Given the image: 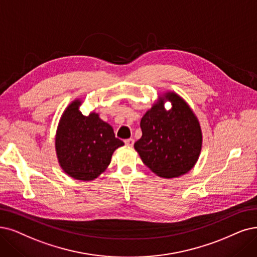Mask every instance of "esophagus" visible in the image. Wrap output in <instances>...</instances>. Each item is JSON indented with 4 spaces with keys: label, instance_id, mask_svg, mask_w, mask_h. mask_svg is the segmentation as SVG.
I'll use <instances>...</instances> for the list:
<instances>
[{
    "label": "esophagus",
    "instance_id": "esophagus-1",
    "mask_svg": "<svg viewBox=\"0 0 257 257\" xmlns=\"http://www.w3.org/2000/svg\"><path fill=\"white\" fill-rule=\"evenodd\" d=\"M134 139H126V140H124V143H125V146L126 147H128V148H132L133 146H134Z\"/></svg>",
    "mask_w": 257,
    "mask_h": 257
}]
</instances>
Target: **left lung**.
I'll return each instance as SVG.
<instances>
[{"label":"left lung","mask_w":257,"mask_h":257,"mask_svg":"<svg viewBox=\"0 0 257 257\" xmlns=\"http://www.w3.org/2000/svg\"><path fill=\"white\" fill-rule=\"evenodd\" d=\"M170 100L171 110L164 108ZM141 138L134 148L142 162L163 178L188 173L197 162L202 145L199 121L180 96L169 91L159 96L140 122Z\"/></svg>","instance_id":"1"}]
</instances>
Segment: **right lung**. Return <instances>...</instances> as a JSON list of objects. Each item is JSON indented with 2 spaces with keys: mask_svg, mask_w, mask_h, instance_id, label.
<instances>
[{
  "mask_svg": "<svg viewBox=\"0 0 257 257\" xmlns=\"http://www.w3.org/2000/svg\"><path fill=\"white\" fill-rule=\"evenodd\" d=\"M77 99L64 110L56 134V153L60 167L78 180H94L110 163L116 149L124 143L115 137L108 123L97 112L84 116Z\"/></svg>",
  "mask_w": 257,
  "mask_h": 257,
  "instance_id": "obj_1",
  "label": "right lung"
}]
</instances>
